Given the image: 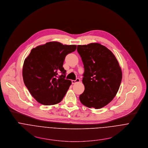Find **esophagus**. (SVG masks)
<instances>
[{"label": "esophagus", "instance_id": "1", "mask_svg": "<svg viewBox=\"0 0 148 148\" xmlns=\"http://www.w3.org/2000/svg\"><path fill=\"white\" fill-rule=\"evenodd\" d=\"M78 82H80V79H79V78H77V79H76V80H72V84H75L76 83H78Z\"/></svg>", "mask_w": 148, "mask_h": 148}]
</instances>
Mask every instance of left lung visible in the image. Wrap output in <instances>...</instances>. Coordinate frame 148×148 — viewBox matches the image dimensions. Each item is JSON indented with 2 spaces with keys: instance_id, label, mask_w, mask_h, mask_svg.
<instances>
[{
  "instance_id": "left-lung-1",
  "label": "left lung",
  "mask_w": 148,
  "mask_h": 148,
  "mask_svg": "<svg viewBox=\"0 0 148 148\" xmlns=\"http://www.w3.org/2000/svg\"><path fill=\"white\" fill-rule=\"evenodd\" d=\"M85 72L82 82L85 90L79 96L85 106L101 109L109 103L119 89L122 72L115 56L98 43L78 45Z\"/></svg>"
}]
</instances>
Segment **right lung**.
Listing matches in <instances>:
<instances>
[{"label":"right lung","instance_id":"add662e5","mask_svg":"<svg viewBox=\"0 0 148 148\" xmlns=\"http://www.w3.org/2000/svg\"><path fill=\"white\" fill-rule=\"evenodd\" d=\"M76 47L53 41L32 49L25 59L22 75L25 86L38 102L53 105L62 101L72 84L64 79L63 62ZM60 72L64 75L58 77Z\"/></svg>","mask_w":148,"mask_h":148}]
</instances>
